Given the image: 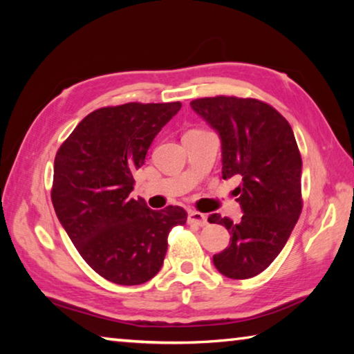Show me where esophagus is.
<instances>
[{"label":"esophagus","instance_id":"obj_1","mask_svg":"<svg viewBox=\"0 0 354 354\" xmlns=\"http://www.w3.org/2000/svg\"><path fill=\"white\" fill-rule=\"evenodd\" d=\"M187 223L189 225H196V226H206L207 225V218H206V215L192 211L187 215Z\"/></svg>","mask_w":354,"mask_h":354}]
</instances>
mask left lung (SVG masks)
Wrapping results in <instances>:
<instances>
[{
	"instance_id": "left-lung-1",
	"label": "left lung",
	"mask_w": 354,
	"mask_h": 354,
	"mask_svg": "<svg viewBox=\"0 0 354 354\" xmlns=\"http://www.w3.org/2000/svg\"><path fill=\"white\" fill-rule=\"evenodd\" d=\"M221 142V176H237L242 218L212 214L223 225L230 247L214 254V266L231 279L266 270L284 248L301 214V156L287 120L253 98L214 97L190 103Z\"/></svg>"
}]
</instances>
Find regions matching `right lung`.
<instances>
[{
	"instance_id": "right-lung-1",
	"label": "right lung",
	"mask_w": 354,
	"mask_h": 354,
	"mask_svg": "<svg viewBox=\"0 0 354 354\" xmlns=\"http://www.w3.org/2000/svg\"><path fill=\"white\" fill-rule=\"evenodd\" d=\"M179 109V101L101 107L57 149L56 215L82 259L111 283L137 286L158 274L169 232L187 220L183 207L153 211L129 195L149 145Z\"/></svg>"
}]
</instances>
